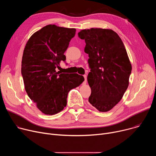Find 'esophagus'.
Segmentation results:
<instances>
[{
  "instance_id": "esophagus-1",
  "label": "esophagus",
  "mask_w": 156,
  "mask_h": 156,
  "mask_svg": "<svg viewBox=\"0 0 156 156\" xmlns=\"http://www.w3.org/2000/svg\"><path fill=\"white\" fill-rule=\"evenodd\" d=\"M84 76V83H86V81H87V76L86 75H83Z\"/></svg>"
}]
</instances>
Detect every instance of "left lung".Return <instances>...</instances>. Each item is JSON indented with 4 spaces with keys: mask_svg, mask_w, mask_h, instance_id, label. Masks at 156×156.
<instances>
[{
    "mask_svg": "<svg viewBox=\"0 0 156 156\" xmlns=\"http://www.w3.org/2000/svg\"><path fill=\"white\" fill-rule=\"evenodd\" d=\"M91 69L87 82L91 94L89 102L99 112L110 110L122 99L129 84L131 64L124 44L117 33L110 29L83 30Z\"/></svg>",
    "mask_w": 156,
    "mask_h": 156,
    "instance_id": "obj_1",
    "label": "left lung"
}]
</instances>
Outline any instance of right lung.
Segmentation results:
<instances>
[{
    "instance_id": "right-lung-1",
    "label": "right lung",
    "mask_w": 156,
    "mask_h": 156,
    "mask_svg": "<svg viewBox=\"0 0 156 156\" xmlns=\"http://www.w3.org/2000/svg\"><path fill=\"white\" fill-rule=\"evenodd\" d=\"M75 28L48 25L28 39L21 61L25 89L37 108L46 115H54L66 105L69 92L84 80L77 73L56 72L65 62L64 52L75 35Z\"/></svg>"
}]
</instances>
